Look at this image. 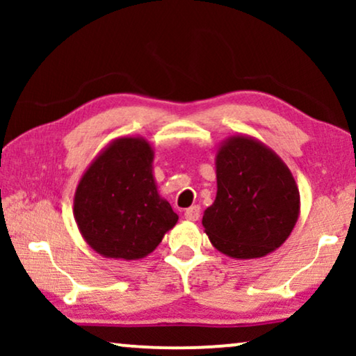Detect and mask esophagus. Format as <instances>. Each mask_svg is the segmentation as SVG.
I'll return each mask as SVG.
<instances>
[{"mask_svg":"<svg viewBox=\"0 0 356 356\" xmlns=\"http://www.w3.org/2000/svg\"><path fill=\"white\" fill-rule=\"evenodd\" d=\"M199 216H201V209H199V206H191L186 209V212H184V218L189 222L199 220Z\"/></svg>","mask_w":356,"mask_h":356,"instance_id":"34e87169","label":"esophagus"}]
</instances>
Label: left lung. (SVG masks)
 <instances>
[{"label":"left lung","instance_id":"1","mask_svg":"<svg viewBox=\"0 0 356 356\" xmlns=\"http://www.w3.org/2000/svg\"><path fill=\"white\" fill-rule=\"evenodd\" d=\"M217 196L204 232L233 259H257L284 245L300 216V191L284 160L264 143L233 134L216 154Z\"/></svg>","mask_w":356,"mask_h":356}]
</instances>
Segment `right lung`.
Returning <instances> with one entry per match:
<instances>
[{"instance_id":"obj_1","label":"right lung","mask_w":356,"mask_h":356,"mask_svg":"<svg viewBox=\"0 0 356 356\" xmlns=\"http://www.w3.org/2000/svg\"><path fill=\"white\" fill-rule=\"evenodd\" d=\"M152 163L147 139L121 136L81 177L72 212L84 241L100 256L143 259L177 225L178 216L157 191Z\"/></svg>"}]
</instances>
